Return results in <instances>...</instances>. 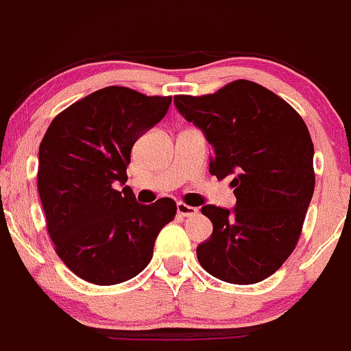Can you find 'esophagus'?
Here are the masks:
<instances>
[{
  "mask_svg": "<svg viewBox=\"0 0 351 351\" xmlns=\"http://www.w3.org/2000/svg\"><path fill=\"white\" fill-rule=\"evenodd\" d=\"M176 211H178V215H182V217H195V215L198 213V208L186 205V203H178V205H176Z\"/></svg>",
  "mask_w": 351,
  "mask_h": 351,
  "instance_id": "obj_1",
  "label": "esophagus"
}]
</instances>
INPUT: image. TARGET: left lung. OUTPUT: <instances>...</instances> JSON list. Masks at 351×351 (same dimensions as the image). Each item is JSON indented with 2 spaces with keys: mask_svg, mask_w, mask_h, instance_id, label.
I'll return each instance as SVG.
<instances>
[{
  "mask_svg": "<svg viewBox=\"0 0 351 351\" xmlns=\"http://www.w3.org/2000/svg\"><path fill=\"white\" fill-rule=\"evenodd\" d=\"M175 106L211 145V175H233L237 196L233 210L202 208L213 233L196 248L199 265L226 283L268 278L298 243L313 196V141L305 121L278 95L248 80L213 95H176Z\"/></svg>",
  "mask_w": 351,
  "mask_h": 351,
  "instance_id": "1",
  "label": "left lung"
}]
</instances>
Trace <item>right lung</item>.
Segmentation results:
<instances>
[{"instance_id":"1","label":"right lung","mask_w":351,"mask_h":351,"mask_svg":"<svg viewBox=\"0 0 351 351\" xmlns=\"http://www.w3.org/2000/svg\"><path fill=\"white\" fill-rule=\"evenodd\" d=\"M171 96L108 86L61 111L40 145L38 191L58 256L80 278L117 285L143 271L171 198L136 202L125 184L134 141L167 114Z\"/></svg>"}]
</instances>
